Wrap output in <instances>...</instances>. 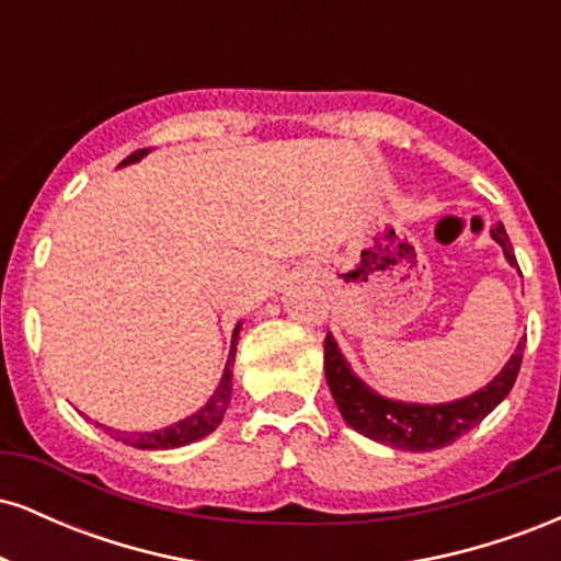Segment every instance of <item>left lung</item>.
I'll return each instance as SVG.
<instances>
[{"mask_svg":"<svg viewBox=\"0 0 561 561\" xmlns=\"http://www.w3.org/2000/svg\"><path fill=\"white\" fill-rule=\"evenodd\" d=\"M491 237L504 248L506 261L517 266L504 224H495ZM523 351L525 340H519L517 351L501 369V375H495L493 382H488L482 390L461 398V401L433 405L390 401V398L379 396V392L353 375V369L347 366L332 334H327L324 340V375L340 414L356 433L401 450H435L450 446L456 437L478 427L495 405L504 401L508 390H512L514 379L519 375Z\"/></svg>","mask_w":561,"mask_h":561,"instance_id":"8db88e82","label":"left lung"}]
</instances>
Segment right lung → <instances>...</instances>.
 Returning <instances> with one entry per match:
<instances>
[{"label":"right lung","instance_id":"right-lung-1","mask_svg":"<svg viewBox=\"0 0 561 561\" xmlns=\"http://www.w3.org/2000/svg\"><path fill=\"white\" fill-rule=\"evenodd\" d=\"M147 152H150V150L131 152V156H128L121 165L137 163V160H141V158L147 156ZM237 337H240V324L234 327V334H231L229 362H227V369H224V375H221V382H218V388H216L214 396L208 398V403H205L199 411H195V414H192V416H186V420L171 424V427L152 430V433H121V430L105 427V424H100V427H105L107 433L115 437V440L126 443V446L147 448V450L179 448V446H186V443L199 440V437L210 435L218 427V424H221L224 414H227V409H229V401H231V364H234Z\"/></svg>","mask_w":561,"mask_h":561}]
</instances>
